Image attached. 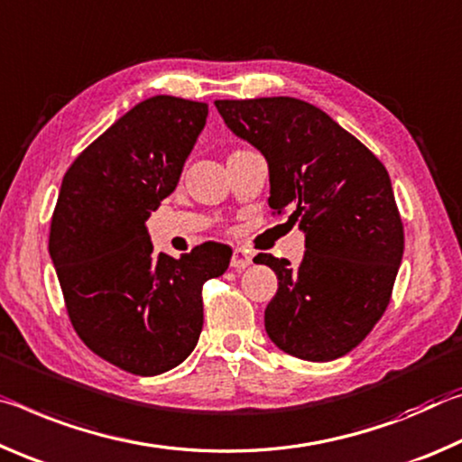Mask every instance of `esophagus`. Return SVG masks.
I'll list each match as a JSON object with an SVG mask.
<instances>
[{"label": "esophagus", "instance_id": "1", "mask_svg": "<svg viewBox=\"0 0 462 462\" xmlns=\"http://www.w3.org/2000/svg\"><path fill=\"white\" fill-rule=\"evenodd\" d=\"M252 262H254V255L249 254V252H245V249H241V247L233 249V255H231V266H233V268H236V270H244V268H247Z\"/></svg>", "mask_w": 462, "mask_h": 462}]
</instances>
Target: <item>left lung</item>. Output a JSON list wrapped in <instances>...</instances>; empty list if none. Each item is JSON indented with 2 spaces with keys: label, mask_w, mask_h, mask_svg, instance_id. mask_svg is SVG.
Returning a JSON list of instances; mask_svg holds the SVG:
<instances>
[{
  "label": "left lung",
  "mask_w": 462,
  "mask_h": 462,
  "mask_svg": "<svg viewBox=\"0 0 462 462\" xmlns=\"http://www.w3.org/2000/svg\"><path fill=\"white\" fill-rule=\"evenodd\" d=\"M218 115L268 162L278 215L305 233L299 268L258 254L278 276L263 325L282 352L302 360L344 356L391 300L403 258V223L384 165L317 106L297 97L217 100Z\"/></svg>",
  "instance_id": "8db88e82"
}]
</instances>
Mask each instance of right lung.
Wrapping results in <instances>:
<instances>
[{
    "instance_id": "right-lung-1",
    "label": "right lung",
    "mask_w": 462,
    "mask_h": 462,
    "mask_svg": "<svg viewBox=\"0 0 462 462\" xmlns=\"http://www.w3.org/2000/svg\"><path fill=\"white\" fill-rule=\"evenodd\" d=\"M208 106L153 96L81 151L60 184L49 254L78 336L110 365L155 376L184 362L202 331V284L231 247L153 254L145 221L176 190Z\"/></svg>"
}]
</instances>
